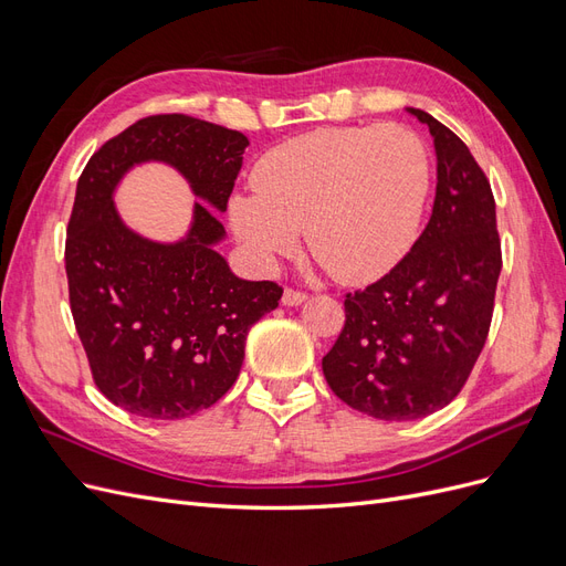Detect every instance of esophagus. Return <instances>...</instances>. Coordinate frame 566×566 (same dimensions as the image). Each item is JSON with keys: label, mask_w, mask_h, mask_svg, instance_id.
I'll return each mask as SVG.
<instances>
[{"label": "esophagus", "mask_w": 566, "mask_h": 566, "mask_svg": "<svg viewBox=\"0 0 566 566\" xmlns=\"http://www.w3.org/2000/svg\"><path fill=\"white\" fill-rule=\"evenodd\" d=\"M304 300H306V295L300 293V290H293V287H287L285 293H283V304H287V306H297Z\"/></svg>", "instance_id": "esophagus-1"}]
</instances>
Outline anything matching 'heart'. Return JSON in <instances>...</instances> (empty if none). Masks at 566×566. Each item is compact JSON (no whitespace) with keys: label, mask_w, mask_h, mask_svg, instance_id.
Instances as JSON below:
<instances>
[{"label":"heart","mask_w":566,"mask_h":566,"mask_svg":"<svg viewBox=\"0 0 566 566\" xmlns=\"http://www.w3.org/2000/svg\"><path fill=\"white\" fill-rule=\"evenodd\" d=\"M430 188L420 136L401 125L321 127L260 160L254 191L231 198V227L256 266L290 252L300 231L335 279L387 273L413 243Z\"/></svg>","instance_id":"b5f03b06"}]
</instances>
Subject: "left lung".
Wrapping results in <instances>:
<instances>
[{"label":"left lung","mask_w":566,"mask_h":566,"mask_svg":"<svg viewBox=\"0 0 566 566\" xmlns=\"http://www.w3.org/2000/svg\"><path fill=\"white\" fill-rule=\"evenodd\" d=\"M437 150L432 217L403 260L345 297V328L323 356L337 397L378 420H418L451 403L484 349L503 254L484 169L420 108Z\"/></svg>","instance_id":"obj_1"}]
</instances>
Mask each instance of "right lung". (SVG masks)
<instances>
[{"mask_svg": "<svg viewBox=\"0 0 566 566\" xmlns=\"http://www.w3.org/2000/svg\"><path fill=\"white\" fill-rule=\"evenodd\" d=\"M248 136L188 115H150L113 136L80 175L65 273L75 328L101 394L132 416L181 420L233 387L252 325L283 287L243 281L214 245ZM172 164L203 200L177 244H156L118 219L112 191L134 164Z\"/></svg>", "mask_w": 566, "mask_h": 566, "instance_id": "obj_1", "label": "right lung"}]
</instances>
